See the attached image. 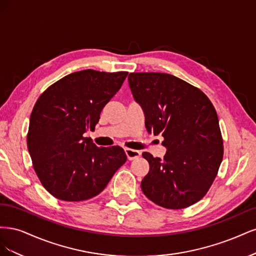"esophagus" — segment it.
<instances>
[{
	"mask_svg": "<svg viewBox=\"0 0 256 256\" xmlns=\"http://www.w3.org/2000/svg\"><path fill=\"white\" fill-rule=\"evenodd\" d=\"M125 152H126L127 158L129 160H134V159L138 158L141 156V152L136 150H131V148H125Z\"/></svg>",
	"mask_w": 256,
	"mask_h": 256,
	"instance_id": "obj_1",
	"label": "esophagus"
}]
</instances>
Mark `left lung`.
Wrapping results in <instances>:
<instances>
[{"instance_id": "left-lung-1", "label": "left lung", "mask_w": 256, "mask_h": 256, "mask_svg": "<svg viewBox=\"0 0 256 256\" xmlns=\"http://www.w3.org/2000/svg\"><path fill=\"white\" fill-rule=\"evenodd\" d=\"M129 86L150 134L164 136V159L150 152L141 188L154 204L182 209L205 196L218 174L223 140L214 106L200 88L175 76L131 72Z\"/></svg>"}]
</instances>
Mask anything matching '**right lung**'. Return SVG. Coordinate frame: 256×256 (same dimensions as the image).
I'll use <instances>...</instances> for the list:
<instances>
[{
    "mask_svg": "<svg viewBox=\"0 0 256 256\" xmlns=\"http://www.w3.org/2000/svg\"><path fill=\"white\" fill-rule=\"evenodd\" d=\"M127 74L92 69L72 72L37 99L30 118L28 148L42 184L54 198L67 202L94 198L126 162L122 147H97L83 134L95 129Z\"/></svg>",
    "mask_w": 256,
    "mask_h": 256,
    "instance_id": "obj_1",
    "label": "right lung"
}]
</instances>
